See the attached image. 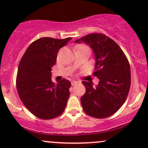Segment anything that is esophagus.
Returning <instances> with one entry per match:
<instances>
[{
    "instance_id": "esophagus-1",
    "label": "esophagus",
    "mask_w": 148,
    "mask_h": 148,
    "mask_svg": "<svg viewBox=\"0 0 148 148\" xmlns=\"http://www.w3.org/2000/svg\"><path fill=\"white\" fill-rule=\"evenodd\" d=\"M71 84H72V86H76V85L77 84V81H72V82H71Z\"/></svg>"
}]
</instances>
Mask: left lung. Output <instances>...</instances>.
Here are the masks:
<instances>
[{"label": "left lung", "mask_w": 148, "mask_h": 148, "mask_svg": "<svg viewBox=\"0 0 148 148\" xmlns=\"http://www.w3.org/2000/svg\"><path fill=\"white\" fill-rule=\"evenodd\" d=\"M92 49L95 60V72L99 82L83 81L86 93L81 103L86 114L104 118L114 114L127 99L131 85L130 65L120 47L104 34L92 33L78 39Z\"/></svg>", "instance_id": "left-lung-1"}]
</instances>
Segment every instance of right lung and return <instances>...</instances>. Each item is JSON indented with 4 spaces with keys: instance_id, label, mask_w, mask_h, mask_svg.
Returning a JSON list of instances; mask_svg holds the SVG:
<instances>
[{
    "instance_id": "1",
    "label": "right lung",
    "mask_w": 148,
    "mask_h": 148,
    "mask_svg": "<svg viewBox=\"0 0 148 148\" xmlns=\"http://www.w3.org/2000/svg\"><path fill=\"white\" fill-rule=\"evenodd\" d=\"M71 40L72 37L62 40L42 37L31 43L20 60L16 81L18 96L37 118H55L65 108L71 83L62 79L54 84L51 71L59 49Z\"/></svg>"
}]
</instances>
